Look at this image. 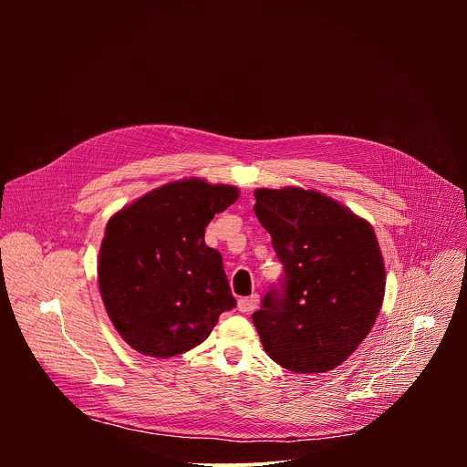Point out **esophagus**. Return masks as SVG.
<instances>
[{"label":"esophagus","mask_w":467,"mask_h":467,"mask_svg":"<svg viewBox=\"0 0 467 467\" xmlns=\"http://www.w3.org/2000/svg\"><path fill=\"white\" fill-rule=\"evenodd\" d=\"M256 306H258V294H253V296H249V297H242V299L238 301V310L244 312V314L253 312Z\"/></svg>","instance_id":"1"}]
</instances>
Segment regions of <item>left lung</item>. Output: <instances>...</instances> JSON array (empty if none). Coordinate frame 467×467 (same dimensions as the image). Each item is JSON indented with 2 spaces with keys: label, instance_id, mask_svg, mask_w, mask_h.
<instances>
[{
  "label": "left lung",
  "instance_id": "1",
  "mask_svg": "<svg viewBox=\"0 0 467 467\" xmlns=\"http://www.w3.org/2000/svg\"><path fill=\"white\" fill-rule=\"evenodd\" d=\"M253 207L285 265L253 323L264 351L294 373H325L369 335L384 299L386 272L373 227L316 192L254 190Z\"/></svg>",
  "mask_w": 467,
  "mask_h": 467
}]
</instances>
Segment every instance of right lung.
I'll return each instance as SVG.
<instances>
[{
    "instance_id": "1",
    "label": "right lung",
    "mask_w": 467,
    "mask_h": 467,
    "mask_svg": "<svg viewBox=\"0 0 467 467\" xmlns=\"http://www.w3.org/2000/svg\"><path fill=\"white\" fill-rule=\"evenodd\" d=\"M238 193L236 186L190 177L151 190L109 220L99 294L135 351L155 358L186 353L234 308L222 254L205 244V229Z\"/></svg>"
}]
</instances>
